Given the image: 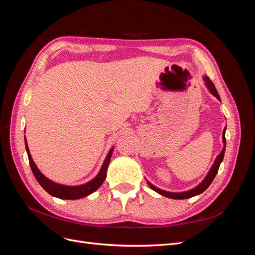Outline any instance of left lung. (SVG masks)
I'll return each instance as SVG.
<instances>
[{"label":"left lung","instance_id":"8db88e82","mask_svg":"<svg viewBox=\"0 0 255 255\" xmlns=\"http://www.w3.org/2000/svg\"><path fill=\"white\" fill-rule=\"evenodd\" d=\"M203 81L205 83V86L206 88L208 89V91L211 92V94L217 98L219 101H221L220 100V97L218 95L217 90H216L214 84L212 83V81L207 78L206 75L203 76ZM226 129H227V127L225 128V129H223L222 132V141H223V148L221 150V152L218 154L217 157H216L215 161L213 166L211 167L210 171H208V173L206 174V176L204 177V180L200 183L199 185H197V186L195 188H192L190 190H187V191H182V192H171V191H166V190H163V189H159L157 188L156 186H154L153 184H151L149 181H146V183H148L149 186L154 190L156 191L157 194L164 196V197H167V198H170V199H175V200H182V199H188V198H191V197H195V196H198L200 194H202V192L210 186V185L212 184V182L214 181L216 174H217L218 172V169H219V166L220 164L222 163L223 160V157H225V152H226Z\"/></svg>","mask_w":255,"mask_h":255}]
</instances>
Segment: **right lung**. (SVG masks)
<instances>
[{"label": "right lung", "instance_id": "right-lung-1", "mask_svg": "<svg viewBox=\"0 0 255 255\" xmlns=\"http://www.w3.org/2000/svg\"><path fill=\"white\" fill-rule=\"evenodd\" d=\"M25 149H26V153L28 156L30 169H32V171L36 177V180L38 181V183H39L41 185V187L45 191L49 192L51 196L59 198V199H65V200H76V199L87 197L90 194H92V192H95L100 186H101L106 177L107 167H109V165H110L111 157H112V154L114 151V148H112L110 150L101 169H100V171L95 179H92L91 181L85 183V184L78 185V186H68V185H61V184L51 181L50 179H48L47 176L43 175L40 172L39 169L37 168L36 164L34 163L32 155H30L26 138H25Z\"/></svg>", "mask_w": 255, "mask_h": 255}]
</instances>
